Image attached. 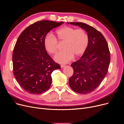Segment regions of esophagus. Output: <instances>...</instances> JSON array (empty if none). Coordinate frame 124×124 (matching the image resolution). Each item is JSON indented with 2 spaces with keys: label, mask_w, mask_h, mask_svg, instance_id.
<instances>
[{
  "label": "esophagus",
  "mask_w": 124,
  "mask_h": 124,
  "mask_svg": "<svg viewBox=\"0 0 124 124\" xmlns=\"http://www.w3.org/2000/svg\"><path fill=\"white\" fill-rule=\"evenodd\" d=\"M60 66H61V68H63L65 65H64V64H61Z\"/></svg>",
  "instance_id": "esophagus-1"
}]
</instances>
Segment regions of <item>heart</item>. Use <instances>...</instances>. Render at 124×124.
<instances>
[{"label":"heart","mask_w":124,"mask_h":124,"mask_svg":"<svg viewBox=\"0 0 124 124\" xmlns=\"http://www.w3.org/2000/svg\"><path fill=\"white\" fill-rule=\"evenodd\" d=\"M57 40L63 42L62 48L54 57L55 60L60 63L69 62L74 57L79 56L86 50L89 38L86 31L82 29H76L71 27H64L56 31ZM51 34L45 36L44 43L46 51L50 54H55L57 51L58 42Z\"/></svg>","instance_id":"heart-1"}]
</instances>
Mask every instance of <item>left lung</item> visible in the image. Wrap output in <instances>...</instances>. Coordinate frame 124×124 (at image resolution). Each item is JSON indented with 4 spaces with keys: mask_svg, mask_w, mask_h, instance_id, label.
<instances>
[{
    "mask_svg": "<svg viewBox=\"0 0 124 124\" xmlns=\"http://www.w3.org/2000/svg\"><path fill=\"white\" fill-rule=\"evenodd\" d=\"M70 23L85 30L88 36V46L83 55L71 64L74 72L69 80L70 87L74 92L87 94L94 90L106 77L110 63V52L106 39L100 31L85 23Z\"/></svg>",
    "mask_w": 124,
    "mask_h": 124,
    "instance_id": "8db88e82",
    "label": "left lung"
}]
</instances>
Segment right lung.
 <instances>
[{
    "label": "right lung",
    "mask_w": 124,
    "mask_h": 124,
    "mask_svg": "<svg viewBox=\"0 0 124 124\" xmlns=\"http://www.w3.org/2000/svg\"><path fill=\"white\" fill-rule=\"evenodd\" d=\"M63 23L38 21L19 36L12 53L13 71L16 80L25 92L34 94L46 92L51 86L52 73L61 69L47 53L44 41L51 30Z\"/></svg>",
    "instance_id": "right-lung-1"
}]
</instances>
